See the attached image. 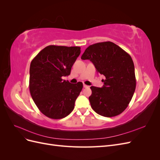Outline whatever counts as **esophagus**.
<instances>
[{
    "instance_id": "obj_1",
    "label": "esophagus",
    "mask_w": 160,
    "mask_h": 160,
    "mask_svg": "<svg viewBox=\"0 0 160 160\" xmlns=\"http://www.w3.org/2000/svg\"><path fill=\"white\" fill-rule=\"evenodd\" d=\"M83 88H89V86H88V85H85V84H83Z\"/></svg>"
}]
</instances>
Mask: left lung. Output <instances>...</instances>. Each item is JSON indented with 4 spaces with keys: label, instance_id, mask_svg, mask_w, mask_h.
I'll list each match as a JSON object with an SVG mask.
<instances>
[{
    "label": "left lung",
    "instance_id": "left-lung-1",
    "mask_svg": "<svg viewBox=\"0 0 160 160\" xmlns=\"http://www.w3.org/2000/svg\"><path fill=\"white\" fill-rule=\"evenodd\" d=\"M81 59L90 60L97 71L105 77L102 88H90L92 109L107 118L122 113L128 108L136 87L132 57L115 43L106 41L89 46Z\"/></svg>",
    "mask_w": 160,
    "mask_h": 160
}]
</instances>
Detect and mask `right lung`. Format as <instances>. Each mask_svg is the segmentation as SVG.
Masks as SVG:
<instances>
[{"label":"right lung","instance_id":"add662e5","mask_svg":"<svg viewBox=\"0 0 160 160\" xmlns=\"http://www.w3.org/2000/svg\"><path fill=\"white\" fill-rule=\"evenodd\" d=\"M81 53L79 47L49 45L31 62L29 90L41 112L51 119L65 118L73 110L83 83L71 84L62 77L71 73Z\"/></svg>","mask_w":160,"mask_h":160}]
</instances>
